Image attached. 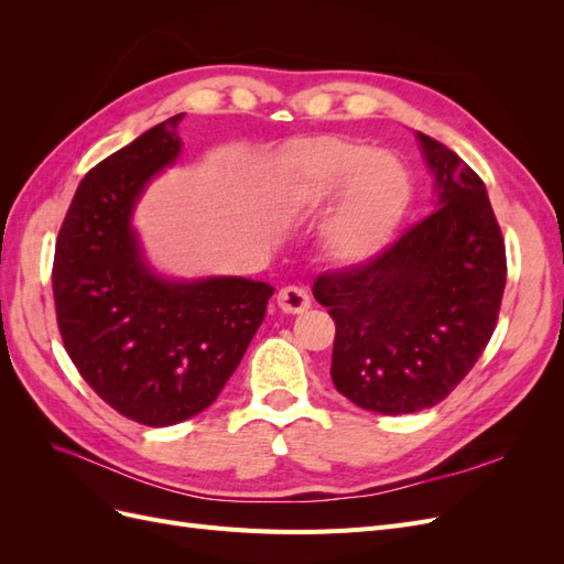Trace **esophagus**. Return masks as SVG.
<instances>
[{"label": "esophagus", "mask_w": 564, "mask_h": 564, "mask_svg": "<svg viewBox=\"0 0 564 564\" xmlns=\"http://www.w3.org/2000/svg\"><path fill=\"white\" fill-rule=\"evenodd\" d=\"M278 305L282 308V313L299 315L311 308V296L301 286H284L278 294Z\"/></svg>", "instance_id": "1"}]
</instances>
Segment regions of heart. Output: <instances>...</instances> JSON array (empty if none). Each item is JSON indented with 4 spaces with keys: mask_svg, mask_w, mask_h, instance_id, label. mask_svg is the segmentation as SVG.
I'll return each instance as SVG.
<instances>
[{
    "mask_svg": "<svg viewBox=\"0 0 564 564\" xmlns=\"http://www.w3.org/2000/svg\"><path fill=\"white\" fill-rule=\"evenodd\" d=\"M284 195L299 207L336 204L322 237L334 259H371L400 224L412 195L406 169L390 152H371L344 135L324 133L299 141L284 160Z\"/></svg>",
    "mask_w": 564,
    "mask_h": 564,
    "instance_id": "b5f03b06",
    "label": "heart"
}]
</instances>
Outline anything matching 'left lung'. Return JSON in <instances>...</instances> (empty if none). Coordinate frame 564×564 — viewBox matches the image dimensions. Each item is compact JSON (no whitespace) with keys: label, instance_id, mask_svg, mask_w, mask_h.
Returning a JSON list of instances; mask_svg holds the SVG:
<instances>
[{"label":"left lung","instance_id":"1","mask_svg":"<svg viewBox=\"0 0 564 564\" xmlns=\"http://www.w3.org/2000/svg\"><path fill=\"white\" fill-rule=\"evenodd\" d=\"M433 212L377 259L319 275L336 322L332 381L369 412L398 416L445 400L497 327L506 247L487 187L456 152L416 131Z\"/></svg>","mask_w":564,"mask_h":564}]
</instances>
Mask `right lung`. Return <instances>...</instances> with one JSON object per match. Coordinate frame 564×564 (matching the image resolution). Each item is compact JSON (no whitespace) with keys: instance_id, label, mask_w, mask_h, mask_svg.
<instances>
[{"instance_id":"1","label":"right lung","mask_w":564,"mask_h":564,"mask_svg":"<svg viewBox=\"0 0 564 564\" xmlns=\"http://www.w3.org/2000/svg\"><path fill=\"white\" fill-rule=\"evenodd\" d=\"M174 115L82 178L54 259V299L70 360L119 414L152 429L204 412L259 332L268 282L164 275L133 214L148 185L181 158Z\"/></svg>"}]
</instances>
